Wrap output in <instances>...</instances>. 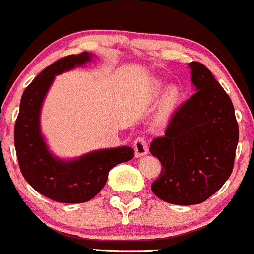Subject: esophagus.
I'll use <instances>...</instances> for the list:
<instances>
[{"mask_svg":"<svg viewBox=\"0 0 254 254\" xmlns=\"http://www.w3.org/2000/svg\"><path fill=\"white\" fill-rule=\"evenodd\" d=\"M133 149H135L136 157H144V155L148 154V143L143 137H138L133 142Z\"/></svg>","mask_w":254,"mask_h":254,"instance_id":"34e87169","label":"esophagus"}]
</instances>
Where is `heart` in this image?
Segmentation results:
<instances>
[{"label": "heart", "mask_w": 254, "mask_h": 254, "mask_svg": "<svg viewBox=\"0 0 254 254\" xmlns=\"http://www.w3.org/2000/svg\"><path fill=\"white\" fill-rule=\"evenodd\" d=\"M161 88H163L161 83L157 82L155 83L154 88H153V93L159 94L160 93ZM178 99H180V91H178V89L175 88V86H171V88L168 89V91H166L165 97H164V102L168 106H174L178 101Z\"/></svg>", "instance_id": "heart-1"}]
</instances>
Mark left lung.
Wrapping results in <instances>:
<instances>
[{"label":"left lung","mask_w":254,"mask_h":254,"mask_svg":"<svg viewBox=\"0 0 254 254\" xmlns=\"http://www.w3.org/2000/svg\"><path fill=\"white\" fill-rule=\"evenodd\" d=\"M196 93L181 106L165 135L149 152L163 165L152 188L159 199L174 205H196L216 193L234 168L239 127L233 102L211 71L188 65Z\"/></svg>","instance_id":"8db88e82"}]
</instances>
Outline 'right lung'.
I'll use <instances>...</instances> for the list:
<instances>
[{
	"label": "right lung",
	"instance_id": "add662e5",
	"mask_svg": "<svg viewBox=\"0 0 254 254\" xmlns=\"http://www.w3.org/2000/svg\"><path fill=\"white\" fill-rule=\"evenodd\" d=\"M94 54L68 55L44 68L25 89L14 127V144L25 180L35 190L58 202L89 201L104 188L108 172L117 164L131 160V147L96 149L73 159L50 152L41 130V110L55 76L84 66Z\"/></svg>",
	"mask_w": 254,
	"mask_h": 254
}]
</instances>
